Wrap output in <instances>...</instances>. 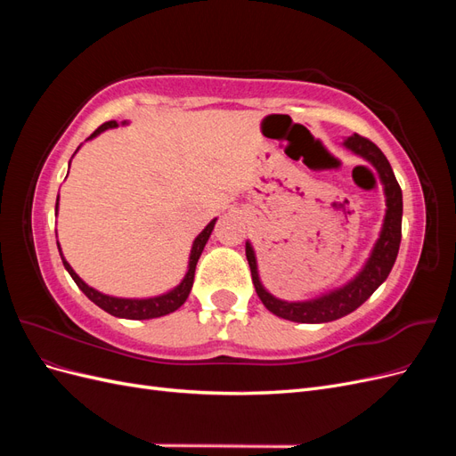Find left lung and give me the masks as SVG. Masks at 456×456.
Instances as JSON below:
<instances>
[{
	"label": "left lung",
	"instance_id": "1",
	"mask_svg": "<svg viewBox=\"0 0 456 456\" xmlns=\"http://www.w3.org/2000/svg\"><path fill=\"white\" fill-rule=\"evenodd\" d=\"M344 146L350 148L354 154L365 158L375 165L380 181L384 184V194H386V216L380 238L372 249L365 268L355 275V278L337 291L323 295L320 298L306 300V302H285L272 297L265 287H262L256 272V258L251 243H245V255L249 260L251 268V278L255 283V291L258 298L262 300L272 314L289 322L297 323H327L335 322L338 317L348 315L355 308H360L363 302L377 291L379 285L388 278V273L394 266L397 258L399 243H402V215H403V196L402 188H399L395 175L390 167V161L380 151V148L370 142L365 136L354 133L344 141Z\"/></svg>",
	"mask_w": 456,
	"mask_h": 456
}]
</instances>
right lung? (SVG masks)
<instances>
[{"label":"right lung","instance_id":"obj_1","mask_svg":"<svg viewBox=\"0 0 456 456\" xmlns=\"http://www.w3.org/2000/svg\"><path fill=\"white\" fill-rule=\"evenodd\" d=\"M110 127H118V121L102 123V126L89 136V139H93V136H96V134L102 133L104 129H110ZM57 205H59V200H57ZM215 223H216V218L211 220V223L207 224L205 230L194 240V245H191V253H190L188 272L184 275V280L181 281V285H176L173 291H169L167 295L154 297V298H116V297L102 295L99 291H94V289L89 287L87 283H84V280H81L79 275L72 270V266L64 260L62 253H61V258H62L64 268L68 270V273H70L72 280L76 281V285L86 293V297L89 300L94 302L96 306L102 308L108 314L116 315V317H126V320H151V317H161V315H167V314L178 310L186 302V298L190 295V289H191V285H194L196 265H198V260L201 256V251H203L207 240H209V236H211Z\"/></svg>","mask_w":456,"mask_h":456}]
</instances>
